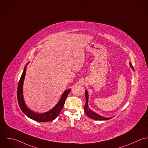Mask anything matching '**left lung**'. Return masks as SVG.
<instances>
[{
  "label": "left lung",
  "instance_id": "left-lung-1",
  "mask_svg": "<svg viewBox=\"0 0 148 148\" xmlns=\"http://www.w3.org/2000/svg\"><path fill=\"white\" fill-rule=\"evenodd\" d=\"M130 67H132V69L134 70V68L131 63H130ZM85 97H86V103H85V105L84 107V111H85L86 115L88 117H89L91 119H93L95 120H97V121H107V120H109V119H111V118H105L102 116H100V115H98L97 114L94 112L93 111H92V110H90L89 108V107H88L89 96H88V92L86 90H85Z\"/></svg>",
  "mask_w": 148,
  "mask_h": 148
}]
</instances>
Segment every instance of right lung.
<instances>
[{
	"mask_svg": "<svg viewBox=\"0 0 148 148\" xmlns=\"http://www.w3.org/2000/svg\"><path fill=\"white\" fill-rule=\"evenodd\" d=\"M28 63H27L26 64L18 83V89H17V99H18L19 106L21 110H22V111L27 117H29L32 119H33L36 121H38L40 122L52 121L54 120L61 112L63 107V106L64 104L65 100L67 99L69 93L70 92L71 89H67L66 91H64L58 103L50 111L43 114H38L30 110L25 104L23 97V94H22L23 93V81H24V78L26 74V66Z\"/></svg>",
	"mask_w": 148,
	"mask_h": 148,
	"instance_id": "right-lung-1",
	"label": "right lung"
}]
</instances>
